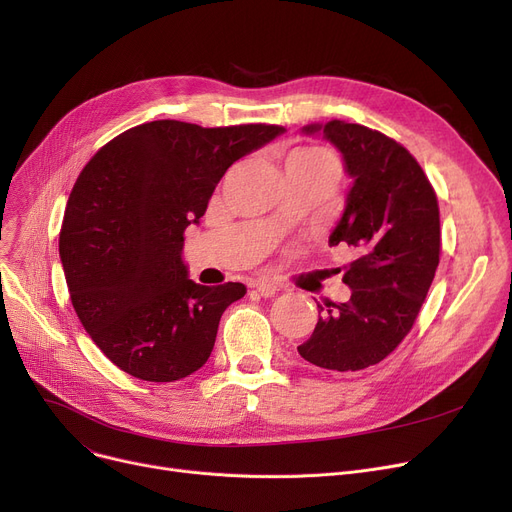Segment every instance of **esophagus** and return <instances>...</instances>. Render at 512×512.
Wrapping results in <instances>:
<instances>
[{
  "mask_svg": "<svg viewBox=\"0 0 512 512\" xmlns=\"http://www.w3.org/2000/svg\"><path fill=\"white\" fill-rule=\"evenodd\" d=\"M251 286L255 288V291H257L261 297H274V295L280 291V284H278L276 280H270V278L253 280Z\"/></svg>",
  "mask_w": 512,
  "mask_h": 512,
  "instance_id": "34e87169",
  "label": "esophagus"
}]
</instances>
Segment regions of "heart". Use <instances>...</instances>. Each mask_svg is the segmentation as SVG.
Listing matches in <instances>:
<instances>
[{
  "label": "heart",
  "mask_w": 512,
  "mask_h": 512,
  "mask_svg": "<svg viewBox=\"0 0 512 512\" xmlns=\"http://www.w3.org/2000/svg\"><path fill=\"white\" fill-rule=\"evenodd\" d=\"M288 159H297V161H322V163L337 165L335 159H332V154L326 152L324 148H303V150L293 152Z\"/></svg>",
  "instance_id": "heart-1"
}]
</instances>
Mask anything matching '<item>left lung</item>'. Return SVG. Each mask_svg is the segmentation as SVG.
<instances>
[{
  "label": "left lung",
  "instance_id": "8db88e82",
  "mask_svg": "<svg viewBox=\"0 0 512 512\" xmlns=\"http://www.w3.org/2000/svg\"><path fill=\"white\" fill-rule=\"evenodd\" d=\"M301 133L341 152L351 186L328 244H349L358 259L343 268L351 299L318 303L322 316L297 351L324 370H364L402 343L427 299L439 265L437 196L412 154L381 131L332 119Z\"/></svg>",
  "mask_w": 512,
  "mask_h": 512
}]
</instances>
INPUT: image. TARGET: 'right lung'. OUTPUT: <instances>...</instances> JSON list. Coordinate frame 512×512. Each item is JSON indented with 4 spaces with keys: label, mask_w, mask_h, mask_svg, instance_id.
I'll use <instances>...</instances> for the list:
<instances>
[{
    "label": "right lung",
    "mask_w": 512,
    "mask_h": 512,
    "mask_svg": "<svg viewBox=\"0 0 512 512\" xmlns=\"http://www.w3.org/2000/svg\"><path fill=\"white\" fill-rule=\"evenodd\" d=\"M284 131L150 121L83 167L64 211L60 261L83 328L123 372L173 383L209 360L221 314L247 286L190 280L184 230L198 226L232 163Z\"/></svg>",
    "instance_id": "1"
}]
</instances>
